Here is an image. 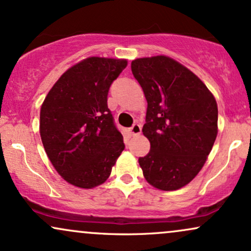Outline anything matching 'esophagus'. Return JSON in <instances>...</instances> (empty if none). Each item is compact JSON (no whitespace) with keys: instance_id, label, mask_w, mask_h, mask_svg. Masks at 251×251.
Returning a JSON list of instances; mask_svg holds the SVG:
<instances>
[{"instance_id":"34e87169","label":"esophagus","mask_w":251,"mask_h":251,"mask_svg":"<svg viewBox=\"0 0 251 251\" xmlns=\"http://www.w3.org/2000/svg\"><path fill=\"white\" fill-rule=\"evenodd\" d=\"M141 130H142V129H141L140 125H134L130 129H129V131H130V134L132 135V136H137V135H140Z\"/></svg>"}]
</instances>
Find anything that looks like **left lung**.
<instances>
[{
    "label": "left lung",
    "mask_w": 251,
    "mask_h": 251,
    "mask_svg": "<svg viewBox=\"0 0 251 251\" xmlns=\"http://www.w3.org/2000/svg\"><path fill=\"white\" fill-rule=\"evenodd\" d=\"M146 96L143 135L150 151L138 158L143 176L156 189L173 191L201 172L216 140V100L191 70L166 55L131 62Z\"/></svg>",
    "instance_id": "left-lung-1"
}]
</instances>
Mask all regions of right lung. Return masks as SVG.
Instances as JSON below:
<instances>
[{"instance_id": "1", "label": "right lung", "mask_w": 251, "mask_h": 251, "mask_svg": "<svg viewBox=\"0 0 251 251\" xmlns=\"http://www.w3.org/2000/svg\"><path fill=\"white\" fill-rule=\"evenodd\" d=\"M126 66V58H84L62 74L41 105L44 150L69 184L91 189L104 183L125 149L107 96Z\"/></svg>"}]
</instances>
